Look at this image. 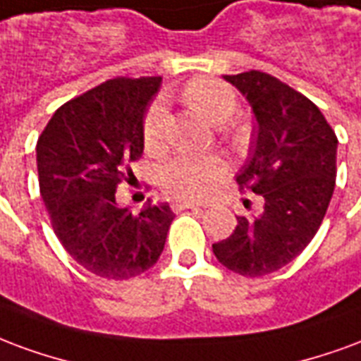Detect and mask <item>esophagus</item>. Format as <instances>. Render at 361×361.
I'll list each match as a JSON object with an SVG mask.
<instances>
[{"instance_id":"1","label":"esophagus","mask_w":361,"mask_h":361,"mask_svg":"<svg viewBox=\"0 0 361 361\" xmlns=\"http://www.w3.org/2000/svg\"><path fill=\"white\" fill-rule=\"evenodd\" d=\"M198 204H194V202H188V200H177V202H173V209L175 212H183V209H198Z\"/></svg>"}]
</instances>
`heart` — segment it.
<instances>
[{
	"label": "heart",
	"mask_w": 361,
	"mask_h": 361,
	"mask_svg": "<svg viewBox=\"0 0 361 361\" xmlns=\"http://www.w3.org/2000/svg\"><path fill=\"white\" fill-rule=\"evenodd\" d=\"M184 104L192 111L202 115L212 125H225L233 119L238 109V99L228 84L217 78H194L184 86ZM165 105L155 102L146 111L142 123V136L148 148L161 144L163 125H165ZM227 173L225 161L217 155L178 154L165 161L157 171V178L161 188L173 198L200 200L207 196L215 188V184Z\"/></svg>",
	"instance_id": "b5f03b06"
}]
</instances>
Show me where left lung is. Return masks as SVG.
<instances>
[{"instance_id":"8db88e82","label":"left lung","mask_w":361,"mask_h":361,"mask_svg":"<svg viewBox=\"0 0 361 361\" xmlns=\"http://www.w3.org/2000/svg\"><path fill=\"white\" fill-rule=\"evenodd\" d=\"M256 117L248 161L236 183L265 198L257 219L236 217L233 235L213 244L227 269L262 277L302 254L321 227L335 190L336 140L319 107L259 71L225 75Z\"/></svg>"}]
</instances>
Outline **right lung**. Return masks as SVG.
I'll return each instance as SVG.
<instances>
[{
    "label": "right lung",
    "mask_w": 361,
    "mask_h": 361,
    "mask_svg": "<svg viewBox=\"0 0 361 361\" xmlns=\"http://www.w3.org/2000/svg\"><path fill=\"white\" fill-rule=\"evenodd\" d=\"M161 76L113 78L63 104L36 144L40 194L71 257L104 279H130L159 259L169 204L121 207L115 192L144 152L142 123Z\"/></svg>",
    "instance_id": "obj_1"
}]
</instances>
